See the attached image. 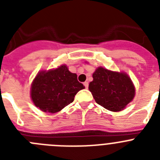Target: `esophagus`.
I'll return each instance as SVG.
<instances>
[{
	"label": "esophagus",
	"mask_w": 160,
	"mask_h": 160,
	"mask_svg": "<svg viewBox=\"0 0 160 160\" xmlns=\"http://www.w3.org/2000/svg\"><path fill=\"white\" fill-rule=\"evenodd\" d=\"M83 85H84L85 86V87H86V88H88V87H89V83L87 82H85L84 83H83Z\"/></svg>",
	"instance_id": "esophagus-1"
}]
</instances>
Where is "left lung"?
<instances>
[{
	"label": "left lung",
	"mask_w": 160,
	"mask_h": 160,
	"mask_svg": "<svg viewBox=\"0 0 160 160\" xmlns=\"http://www.w3.org/2000/svg\"><path fill=\"white\" fill-rule=\"evenodd\" d=\"M89 90L98 104L111 111L123 110L135 96V87L125 73L98 67L93 73Z\"/></svg>",
	"instance_id": "8db88e82"
}]
</instances>
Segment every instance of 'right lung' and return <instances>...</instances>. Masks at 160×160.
<instances>
[{
	"mask_svg": "<svg viewBox=\"0 0 160 160\" xmlns=\"http://www.w3.org/2000/svg\"><path fill=\"white\" fill-rule=\"evenodd\" d=\"M84 88L77 74L70 73L63 65L38 73L31 87V98L42 111L56 113L71 103L76 94Z\"/></svg>",
	"mask_w": 160,
	"mask_h": 160,
	"instance_id": "obj_1",
	"label": "right lung"
}]
</instances>
